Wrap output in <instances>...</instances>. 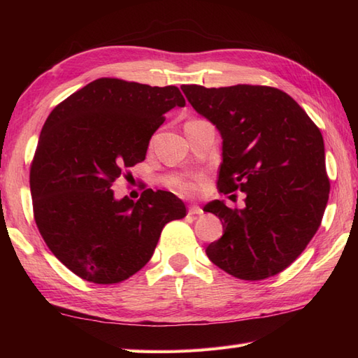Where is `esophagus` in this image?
I'll return each instance as SVG.
<instances>
[{"label":"esophagus","instance_id":"1","mask_svg":"<svg viewBox=\"0 0 358 358\" xmlns=\"http://www.w3.org/2000/svg\"><path fill=\"white\" fill-rule=\"evenodd\" d=\"M189 214H191V215H201L203 209L200 206H196V204H191V206H189Z\"/></svg>","mask_w":358,"mask_h":358}]
</instances>
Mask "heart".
<instances>
[{
  "instance_id": "obj_1",
  "label": "heart",
  "mask_w": 358,
  "mask_h": 358,
  "mask_svg": "<svg viewBox=\"0 0 358 358\" xmlns=\"http://www.w3.org/2000/svg\"><path fill=\"white\" fill-rule=\"evenodd\" d=\"M175 187H177L181 192H194L196 189L195 183H192V181H187V180L177 181V183H175Z\"/></svg>"
}]
</instances>
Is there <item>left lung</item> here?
I'll list each match as a JSON object with an SVG mask.
<instances>
[{
  "instance_id": "left-lung-1",
  "label": "left lung",
  "mask_w": 358,
  "mask_h": 358,
  "mask_svg": "<svg viewBox=\"0 0 358 358\" xmlns=\"http://www.w3.org/2000/svg\"><path fill=\"white\" fill-rule=\"evenodd\" d=\"M181 90L222 135L218 191L246 194L243 209L220 200L204 206L224 227L206 255L241 280L277 275L313 240L329 199L320 129L275 87L191 85Z\"/></svg>"
}]
</instances>
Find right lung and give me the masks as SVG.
<instances>
[{"instance_id": "1", "label": "right lung", "mask_w": 358, "mask_h": 358, "mask_svg": "<svg viewBox=\"0 0 358 358\" xmlns=\"http://www.w3.org/2000/svg\"><path fill=\"white\" fill-rule=\"evenodd\" d=\"M185 104L175 86L98 78L45 120L30 167L35 222L52 254L83 280L112 285L134 275L164 224L186 215L172 192L146 189L134 201L110 189L146 158L164 113Z\"/></svg>"}]
</instances>
